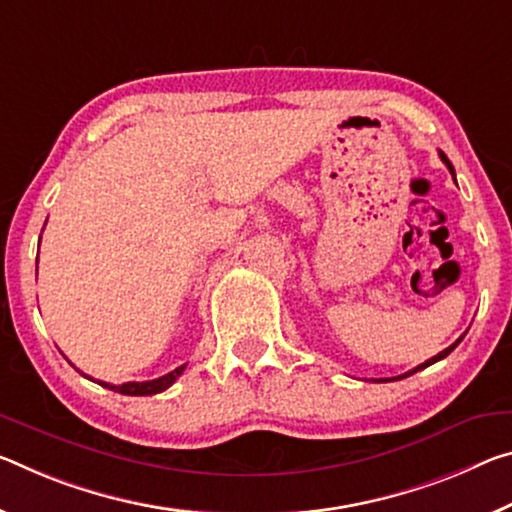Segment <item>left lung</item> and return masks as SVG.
I'll use <instances>...</instances> for the list:
<instances>
[{"mask_svg": "<svg viewBox=\"0 0 512 512\" xmlns=\"http://www.w3.org/2000/svg\"><path fill=\"white\" fill-rule=\"evenodd\" d=\"M440 157H442V161H444V164L446 166H449V170H451V175H456V173H453V166H451V161L449 159H446V154L444 152H440ZM462 339V337H460ZM460 339H458V342L456 344H451L449 348H444V351L442 353H437L435 355V358H431V360H426L424 364H419V367H415V369H410L408 373H401V376H394V378H385V380H373V383H389V380H401V378H408V376H412V373H417V371H421V369H426V367H431V364L433 362H437V360H442V358H446V355H449L451 351H453V348H456L458 344H460Z\"/></svg>", "mask_w": 512, "mask_h": 512, "instance_id": "1", "label": "left lung"}]
</instances>
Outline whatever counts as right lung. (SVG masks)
I'll return each mask as SVG.
<instances>
[{"instance_id":"right-lung-1","label":"right lung","mask_w":512,"mask_h":512,"mask_svg":"<svg viewBox=\"0 0 512 512\" xmlns=\"http://www.w3.org/2000/svg\"><path fill=\"white\" fill-rule=\"evenodd\" d=\"M36 262H38V257H36ZM184 367H186V364H182V367L173 369V371L166 373V376H161V378L145 380V383H123V385H111V383H104V380H97V383H100L102 387H107V389H113V392H118V394H125V396H150V394H159V392H164V389H168L170 385H173L175 380L182 376ZM81 376H86V373H81ZM86 378H88V380H93L91 376H86Z\"/></svg>"}]
</instances>
